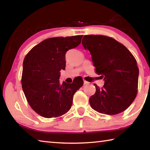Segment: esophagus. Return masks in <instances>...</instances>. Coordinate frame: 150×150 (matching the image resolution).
Here are the masks:
<instances>
[{"mask_svg": "<svg viewBox=\"0 0 150 150\" xmlns=\"http://www.w3.org/2000/svg\"><path fill=\"white\" fill-rule=\"evenodd\" d=\"M87 84H88V82H87V81H84V85H87Z\"/></svg>", "mask_w": 150, "mask_h": 150, "instance_id": "34e87169", "label": "esophagus"}]
</instances>
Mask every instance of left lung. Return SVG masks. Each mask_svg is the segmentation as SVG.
I'll use <instances>...</instances> for the list:
<instances>
[{
    "instance_id": "1",
    "label": "left lung",
    "mask_w": 150,
    "mask_h": 150,
    "mask_svg": "<svg viewBox=\"0 0 150 150\" xmlns=\"http://www.w3.org/2000/svg\"><path fill=\"white\" fill-rule=\"evenodd\" d=\"M82 45L92 56L96 72L105 84H96L95 95L89 98L91 106L98 112L114 115L128 108L138 93L139 69L130 51L112 38L86 35Z\"/></svg>"
}]
</instances>
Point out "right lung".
Listing matches in <instances>:
<instances>
[{
    "instance_id": "add662e5",
    "label": "right lung",
    "mask_w": 150,
    "mask_h": 150,
    "mask_svg": "<svg viewBox=\"0 0 150 150\" xmlns=\"http://www.w3.org/2000/svg\"><path fill=\"white\" fill-rule=\"evenodd\" d=\"M83 35L52 38L28 53L23 62L22 87L30 106L44 118L58 117L69 110L73 95L83 85L82 77L73 83H59L65 69V54L81 44Z\"/></svg>"
}]
</instances>
